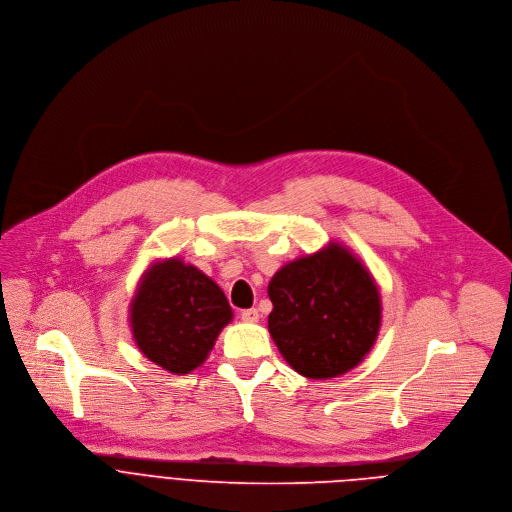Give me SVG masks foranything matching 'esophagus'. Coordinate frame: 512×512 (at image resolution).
<instances>
[{
    "label": "esophagus",
    "mask_w": 512,
    "mask_h": 512,
    "mask_svg": "<svg viewBox=\"0 0 512 512\" xmlns=\"http://www.w3.org/2000/svg\"><path fill=\"white\" fill-rule=\"evenodd\" d=\"M241 319H243V321H249V323H255V321H259V311H257L255 307L243 309V311H241Z\"/></svg>",
    "instance_id": "34e87169"
}]
</instances>
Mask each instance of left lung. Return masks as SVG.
<instances>
[{
  "label": "left lung",
  "instance_id": "8db88e82",
  "mask_svg": "<svg viewBox=\"0 0 512 512\" xmlns=\"http://www.w3.org/2000/svg\"><path fill=\"white\" fill-rule=\"evenodd\" d=\"M269 333L285 362L311 380L354 370L382 323L378 285L344 245L329 243L283 265L267 287Z\"/></svg>",
  "mask_w": 512,
  "mask_h": 512
}]
</instances>
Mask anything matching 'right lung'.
Returning a JSON list of instances; mask_svg holds the SVG:
<instances>
[{"label": "right lung", "instance_id": "add662e5", "mask_svg": "<svg viewBox=\"0 0 512 512\" xmlns=\"http://www.w3.org/2000/svg\"><path fill=\"white\" fill-rule=\"evenodd\" d=\"M128 319L138 350L162 370L183 376L207 360L233 309L211 277L170 257L144 271Z\"/></svg>", "mask_w": 512, "mask_h": 512}]
</instances>
